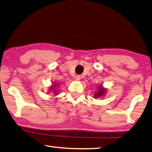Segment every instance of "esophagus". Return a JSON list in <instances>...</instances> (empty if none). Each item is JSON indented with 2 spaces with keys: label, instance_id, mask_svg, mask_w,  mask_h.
Instances as JSON below:
<instances>
[{
  "label": "esophagus",
  "instance_id": "obj_1",
  "mask_svg": "<svg viewBox=\"0 0 152 152\" xmlns=\"http://www.w3.org/2000/svg\"><path fill=\"white\" fill-rule=\"evenodd\" d=\"M80 78H81V76H80V75H76V76H75L76 80H80Z\"/></svg>",
  "mask_w": 152,
  "mask_h": 152
}]
</instances>
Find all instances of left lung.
I'll list each match as a JSON object with an SVG mask.
<instances>
[{"label":"left lung","instance_id":"8db88e82","mask_svg":"<svg viewBox=\"0 0 152 152\" xmlns=\"http://www.w3.org/2000/svg\"><path fill=\"white\" fill-rule=\"evenodd\" d=\"M104 92H105L104 89H102V88H100V90H98V92L95 94V96H96V97H100V96L102 95Z\"/></svg>","mask_w":152,"mask_h":152}]
</instances>
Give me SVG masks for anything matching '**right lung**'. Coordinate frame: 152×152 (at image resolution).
<instances>
[{
  "mask_svg": "<svg viewBox=\"0 0 152 152\" xmlns=\"http://www.w3.org/2000/svg\"><path fill=\"white\" fill-rule=\"evenodd\" d=\"M54 88H52V89H54ZM55 93H56V92H55Z\"/></svg>",
  "mask_w": 152,
  "mask_h": 152,
  "instance_id": "add662e5",
  "label": "right lung"
}]
</instances>
